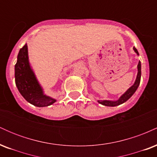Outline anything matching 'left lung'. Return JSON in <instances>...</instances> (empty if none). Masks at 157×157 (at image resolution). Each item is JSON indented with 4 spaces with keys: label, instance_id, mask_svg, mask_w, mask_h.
<instances>
[{
    "label": "left lung",
    "instance_id": "left-lung-1",
    "mask_svg": "<svg viewBox=\"0 0 157 157\" xmlns=\"http://www.w3.org/2000/svg\"><path fill=\"white\" fill-rule=\"evenodd\" d=\"M133 48H134V51L136 52V55H139L138 51L136 50V48L135 47ZM137 75H136V80H135L134 85L131 86L117 100H116V101H112V100H97V102L103 105L114 107V106L121 105V104L124 103V102L127 101V100H128L129 98H131V97L134 94L135 91H136V89H137V88L139 87V86H140V79H141V62H140V61H139V63L137 65Z\"/></svg>",
    "mask_w": 157,
    "mask_h": 157
}]
</instances>
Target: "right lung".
Segmentation results:
<instances>
[{
	"instance_id": "add662e5",
	"label": "right lung",
	"mask_w": 157,
	"mask_h": 157,
	"mask_svg": "<svg viewBox=\"0 0 157 157\" xmlns=\"http://www.w3.org/2000/svg\"><path fill=\"white\" fill-rule=\"evenodd\" d=\"M15 84L23 98L37 107H46L57 101L55 99L44 94L29 60L28 46L26 44L17 55L15 66Z\"/></svg>"
}]
</instances>
